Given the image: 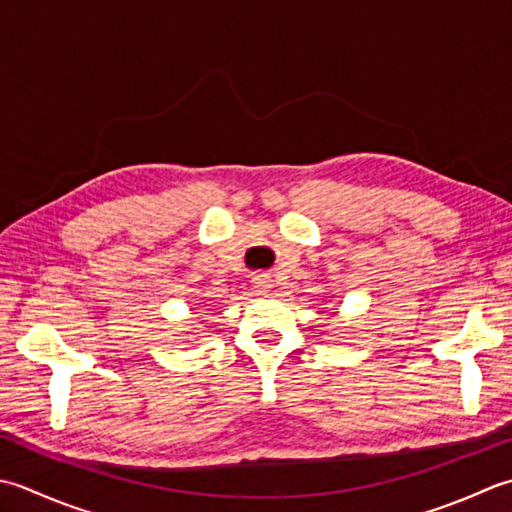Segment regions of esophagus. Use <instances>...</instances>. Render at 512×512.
<instances>
[{
    "instance_id": "esophagus-1",
    "label": "esophagus",
    "mask_w": 512,
    "mask_h": 512,
    "mask_svg": "<svg viewBox=\"0 0 512 512\" xmlns=\"http://www.w3.org/2000/svg\"><path fill=\"white\" fill-rule=\"evenodd\" d=\"M254 285H256L258 289H265V287H267V280L258 276V278H254Z\"/></svg>"
}]
</instances>
